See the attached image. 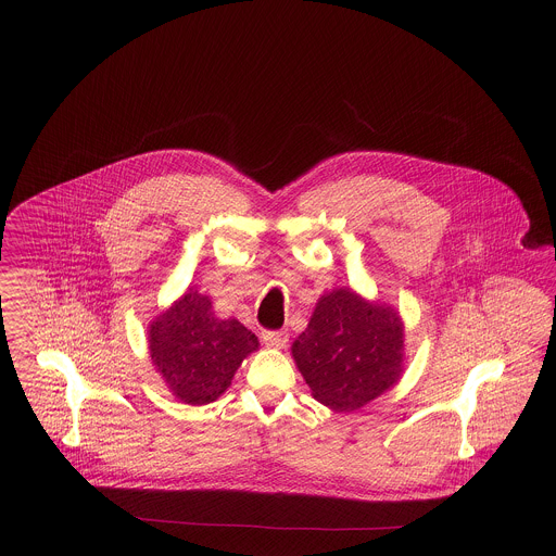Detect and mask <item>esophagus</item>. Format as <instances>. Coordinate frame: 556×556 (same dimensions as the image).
Here are the masks:
<instances>
[{"instance_id": "esophagus-1", "label": "esophagus", "mask_w": 556, "mask_h": 556, "mask_svg": "<svg viewBox=\"0 0 556 556\" xmlns=\"http://www.w3.org/2000/svg\"><path fill=\"white\" fill-rule=\"evenodd\" d=\"M290 336L286 331H263V342L270 348H286Z\"/></svg>"}]
</instances>
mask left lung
<instances>
[{"mask_svg":"<svg viewBox=\"0 0 556 556\" xmlns=\"http://www.w3.org/2000/svg\"><path fill=\"white\" fill-rule=\"evenodd\" d=\"M402 350L396 313L350 290L323 295L306 331L291 345L313 396L338 410L361 408L392 388L402 372Z\"/></svg>","mask_w":556,"mask_h":556,"instance_id":"left-lung-1","label":"left lung"}]
</instances>
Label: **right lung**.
Instances as JSON below:
<instances>
[{"instance_id": "1", "label": "right lung", "mask_w": 556, "mask_h": 556, "mask_svg": "<svg viewBox=\"0 0 556 556\" xmlns=\"http://www.w3.org/2000/svg\"><path fill=\"white\" fill-rule=\"evenodd\" d=\"M258 338L236 318L214 317L208 295H186L154 320L150 356L173 394L186 404H208L220 396Z\"/></svg>"}]
</instances>
